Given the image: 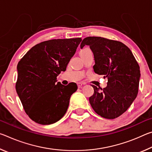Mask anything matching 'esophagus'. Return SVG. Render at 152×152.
I'll list each match as a JSON object with an SVG mask.
<instances>
[{
  "instance_id": "esophagus-1",
  "label": "esophagus",
  "mask_w": 152,
  "mask_h": 152,
  "mask_svg": "<svg viewBox=\"0 0 152 152\" xmlns=\"http://www.w3.org/2000/svg\"><path fill=\"white\" fill-rule=\"evenodd\" d=\"M77 85H78V88H81L82 86V83H81V82H78V83H77Z\"/></svg>"
}]
</instances>
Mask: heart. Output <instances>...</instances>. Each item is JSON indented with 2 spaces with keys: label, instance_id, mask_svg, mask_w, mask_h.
Instances as JSON below:
<instances>
[{
  "label": "heart",
  "instance_id": "heart-1",
  "mask_svg": "<svg viewBox=\"0 0 152 152\" xmlns=\"http://www.w3.org/2000/svg\"><path fill=\"white\" fill-rule=\"evenodd\" d=\"M91 51V50H90L88 48H84L82 49V50H81L80 51V54L81 55V54H82V53H86V52H87V51Z\"/></svg>",
  "mask_w": 152,
  "mask_h": 152
}]
</instances>
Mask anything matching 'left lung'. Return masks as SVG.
Returning <instances> with one entry per match:
<instances>
[{
    "mask_svg": "<svg viewBox=\"0 0 152 152\" xmlns=\"http://www.w3.org/2000/svg\"><path fill=\"white\" fill-rule=\"evenodd\" d=\"M89 45L94 54V72L108 78L105 88H94L89 102L95 113L113 119L124 113L137 97L140 78V66L124 43L101 37L82 40L81 49Z\"/></svg>",
    "mask_w": 152,
    "mask_h": 152,
    "instance_id": "obj_1",
    "label": "left lung"
}]
</instances>
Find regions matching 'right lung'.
I'll return each instance as SVG.
<instances>
[{
  "label": "right lung",
  "instance_id": "obj_1",
  "mask_svg": "<svg viewBox=\"0 0 152 152\" xmlns=\"http://www.w3.org/2000/svg\"><path fill=\"white\" fill-rule=\"evenodd\" d=\"M81 38L51 39L27 51L17 65L16 91L31 119L41 125L57 122L67 111L71 95L78 87L64 86L57 76L65 71Z\"/></svg>",
  "mask_w": 152,
  "mask_h": 152
}]
</instances>
